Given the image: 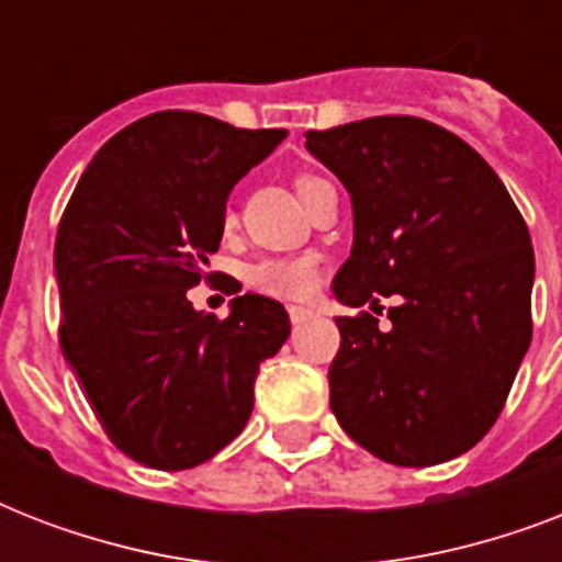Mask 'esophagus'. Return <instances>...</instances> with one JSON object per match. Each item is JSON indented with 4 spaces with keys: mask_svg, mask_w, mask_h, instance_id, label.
<instances>
[{
    "mask_svg": "<svg viewBox=\"0 0 562 562\" xmlns=\"http://www.w3.org/2000/svg\"><path fill=\"white\" fill-rule=\"evenodd\" d=\"M289 317H291V324L300 326V324H306V321H312V317H315V312L306 306H289Z\"/></svg>",
    "mask_w": 562,
    "mask_h": 562,
    "instance_id": "34e87169",
    "label": "esophagus"
}]
</instances>
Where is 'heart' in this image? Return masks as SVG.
Segmentation results:
<instances>
[{
  "mask_svg": "<svg viewBox=\"0 0 562 562\" xmlns=\"http://www.w3.org/2000/svg\"><path fill=\"white\" fill-rule=\"evenodd\" d=\"M317 183H324V178H317V175H300V178L294 180V189H297L300 201H303ZM233 221H236L233 210L224 212V224H227V227H233ZM317 277H321V262H317V256L312 254L265 256V259H256L254 265H247L245 271V280L250 289L280 300L308 297V294L315 291Z\"/></svg>",
  "mask_w": 562,
  "mask_h": 562,
  "instance_id": "obj_1",
  "label": "heart"
}]
</instances>
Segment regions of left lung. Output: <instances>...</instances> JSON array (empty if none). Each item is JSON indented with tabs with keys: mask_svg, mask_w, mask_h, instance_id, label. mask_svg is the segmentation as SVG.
Returning <instances> with one entry per match:
<instances>
[{
	"mask_svg": "<svg viewBox=\"0 0 562 562\" xmlns=\"http://www.w3.org/2000/svg\"><path fill=\"white\" fill-rule=\"evenodd\" d=\"M352 198V254L333 282L359 308L396 297L387 329L338 317L329 405L396 467L452 461L505 408L531 344L533 247L522 212L475 148L417 116L308 131Z\"/></svg>",
	"mask_w": 562,
	"mask_h": 562,
	"instance_id": "obj_1",
	"label": "left lung"
}]
</instances>
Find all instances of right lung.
Returning <instances> with one entry per match:
<instances>
[{
	"label": "right lung",
	"mask_w": 562,
	"mask_h": 562,
	"mask_svg": "<svg viewBox=\"0 0 562 562\" xmlns=\"http://www.w3.org/2000/svg\"><path fill=\"white\" fill-rule=\"evenodd\" d=\"M289 131L160 110L101 145L55 238L60 350L116 449L154 470L210 461L247 426L259 364L291 333L282 303L227 317L187 291L224 233L227 194Z\"/></svg>",
	"instance_id": "1"
}]
</instances>
